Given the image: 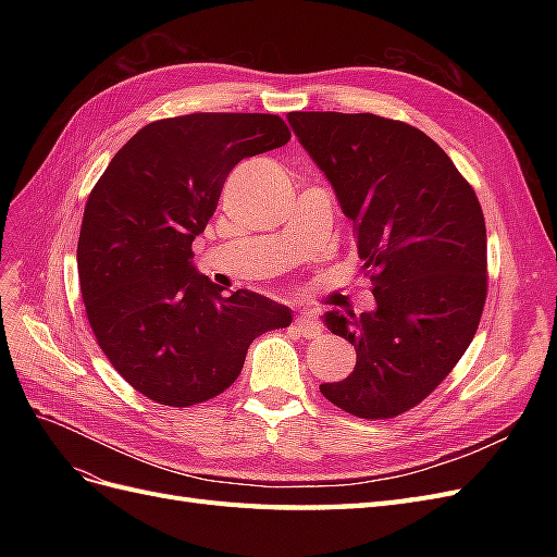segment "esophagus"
<instances>
[{
  "instance_id": "34e87169",
  "label": "esophagus",
  "mask_w": 557,
  "mask_h": 557,
  "mask_svg": "<svg viewBox=\"0 0 557 557\" xmlns=\"http://www.w3.org/2000/svg\"><path fill=\"white\" fill-rule=\"evenodd\" d=\"M295 330L301 334V336H309V339H313V336H318L320 332H323V327H320L318 323V315L309 309L299 311L297 318H295Z\"/></svg>"
}]
</instances>
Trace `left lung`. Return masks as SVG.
Masks as SVG:
<instances>
[{
  "label": "left lung",
  "mask_w": 557,
  "mask_h": 557,
  "mask_svg": "<svg viewBox=\"0 0 557 557\" xmlns=\"http://www.w3.org/2000/svg\"><path fill=\"white\" fill-rule=\"evenodd\" d=\"M288 123L352 221L376 299L360 315H323L358 360L320 393L358 418H395L474 339L487 293L481 205L444 150L407 123L336 111H293Z\"/></svg>",
  "instance_id": "obj_1"
}]
</instances>
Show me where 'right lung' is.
<instances>
[{"label": "right lung", "instance_id": "obj_1", "mask_svg": "<svg viewBox=\"0 0 557 557\" xmlns=\"http://www.w3.org/2000/svg\"><path fill=\"white\" fill-rule=\"evenodd\" d=\"M290 141L272 113H190L141 127L92 188L78 234L81 295L99 348L134 391L193 407L237 381L256 336L293 311L250 290L223 295L193 242L244 158Z\"/></svg>", "mask_w": 557, "mask_h": 557}]
</instances>
